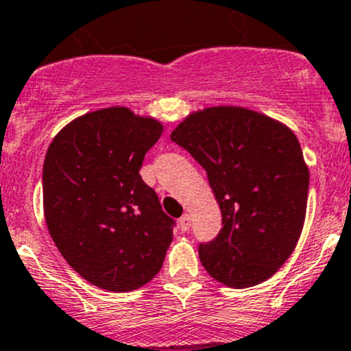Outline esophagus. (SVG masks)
Instances as JSON below:
<instances>
[{
  "label": "esophagus",
  "instance_id": "obj_1",
  "mask_svg": "<svg viewBox=\"0 0 351 351\" xmlns=\"http://www.w3.org/2000/svg\"><path fill=\"white\" fill-rule=\"evenodd\" d=\"M180 229H182L183 232L185 231H189L190 229V226H192V219H190V215L189 214H183L182 217H180Z\"/></svg>",
  "mask_w": 351,
  "mask_h": 351
}]
</instances>
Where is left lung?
I'll use <instances>...</instances> for the list:
<instances>
[{
  "mask_svg": "<svg viewBox=\"0 0 351 351\" xmlns=\"http://www.w3.org/2000/svg\"><path fill=\"white\" fill-rule=\"evenodd\" d=\"M171 141L207 171L221 207V232L198 244L207 274L234 289L270 278L306 219L309 169L295 134L253 110L214 107L186 117Z\"/></svg>",
  "mask_w": 351,
  "mask_h": 351,
  "instance_id": "1",
  "label": "left lung"
}]
</instances>
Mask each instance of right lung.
<instances>
[{
	"label": "right lung",
	"mask_w": 351,
	"mask_h": 351,
	"mask_svg": "<svg viewBox=\"0 0 351 351\" xmlns=\"http://www.w3.org/2000/svg\"><path fill=\"white\" fill-rule=\"evenodd\" d=\"M161 134L151 117L104 108L67 123L45 154L49 232L67 263L100 289H139L162 267L175 221L139 175Z\"/></svg>",
	"instance_id": "right-lung-1"
}]
</instances>
